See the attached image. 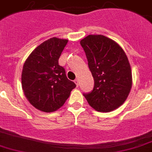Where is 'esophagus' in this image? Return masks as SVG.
<instances>
[{
    "mask_svg": "<svg viewBox=\"0 0 152 152\" xmlns=\"http://www.w3.org/2000/svg\"><path fill=\"white\" fill-rule=\"evenodd\" d=\"M75 83L76 84V85H77V87H78V85H79V81H78V79L77 78H76L75 80Z\"/></svg>",
    "mask_w": 152,
    "mask_h": 152,
    "instance_id": "34e87169",
    "label": "esophagus"
}]
</instances>
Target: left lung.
Returning <instances> with one entry per match:
<instances>
[{"instance_id":"1","label":"left lung","mask_w":152,"mask_h":152,"mask_svg":"<svg viewBox=\"0 0 152 152\" xmlns=\"http://www.w3.org/2000/svg\"><path fill=\"white\" fill-rule=\"evenodd\" d=\"M80 43L94 78L93 89L84 96L99 112H111L125 102L132 86L127 56L116 42L102 35H89Z\"/></svg>"}]
</instances>
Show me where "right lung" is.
<instances>
[{
    "mask_svg": "<svg viewBox=\"0 0 152 152\" xmlns=\"http://www.w3.org/2000/svg\"><path fill=\"white\" fill-rule=\"evenodd\" d=\"M67 41L56 37L46 40L31 53L24 64L22 73L24 94L34 107L42 112L58 110L76 87L58 63Z\"/></svg>",
    "mask_w": 152,
    "mask_h": 152,
    "instance_id": "1",
    "label": "right lung"
}]
</instances>
